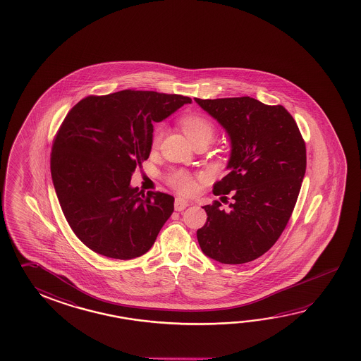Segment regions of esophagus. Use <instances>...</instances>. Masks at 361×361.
Instances as JSON below:
<instances>
[{"instance_id": "obj_1", "label": "esophagus", "mask_w": 361, "mask_h": 361, "mask_svg": "<svg viewBox=\"0 0 361 361\" xmlns=\"http://www.w3.org/2000/svg\"><path fill=\"white\" fill-rule=\"evenodd\" d=\"M188 205H189V202H186V200L181 199V197H176V200H175V209L177 212L184 211Z\"/></svg>"}]
</instances>
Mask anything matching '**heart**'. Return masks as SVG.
Listing matches in <instances>:
<instances>
[{
    "mask_svg": "<svg viewBox=\"0 0 361 361\" xmlns=\"http://www.w3.org/2000/svg\"><path fill=\"white\" fill-rule=\"evenodd\" d=\"M180 126L191 144L199 140L211 142L214 128L209 120L200 115H186L180 120ZM162 137V130L157 129L153 135V145L157 147ZM170 184L183 195H191L197 189V178L185 171H177L170 176Z\"/></svg>",
    "mask_w": 361,
    "mask_h": 361,
    "instance_id": "b5f03b06",
    "label": "heart"
}]
</instances>
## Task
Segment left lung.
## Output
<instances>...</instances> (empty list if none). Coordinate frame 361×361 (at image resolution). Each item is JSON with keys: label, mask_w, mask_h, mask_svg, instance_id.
I'll return each instance as SVG.
<instances>
[{"label": "left lung", "mask_w": 361, "mask_h": 361, "mask_svg": "<svg viewBox=\"0 0 361 361\" xmlns=\"http://www.w3.org/2000/svg\"><path fill=\"white\" fill-rule=\"evenodd\" d=\"M195 102L230 136L228 173L213 194L233 199L228 212L217 200L203 207L208 218L197 243L219 263L252 262L276 244L293 214L305 175V142L283 106L250 97Z\"/></svg>", "instance_id": "obj_1"}]
</instances>
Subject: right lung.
Wrapping results in <instances>:
<instances>
[{"instance_id": "obj_1", "label": "right lung", "mask_w": 361, "mask_h": 361, "mask_svg": "<svg viewBox=\"0 0 361 361\" xmlns=\"http://www.w3.org/2000/svg\"><path fill=\"white\" fill-rule=\"evenodd\" d=\"M186 103L184 95L121 90L70 109L54 140L51 175L63 216L90 250L128 260L154 244L175 197L131 188V175L149 157L153 123Z\"/></svg>"}]
</instances>
